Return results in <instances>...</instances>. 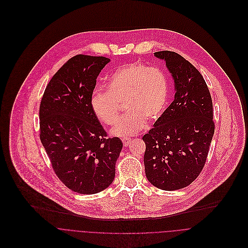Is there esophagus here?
Returning a JSON list of instances; mask_svg holds the SVG:
<instances>
[{
    "label": "esophagus",
    "instance_id": "34e87169",
    "mask_svg": "<svg viewBox=\"0 0 248 248\" xmlns=\"http://www.w3.org/2000/svg\"><path fill=\"white\" fill-rule=\"evenodd\" d=\"M122 142H123L124 146H128L129 143L131 142V139L130 138H123L122 139Z\"/></svg>",
    "mask_w": 248,
    "mask_h": 248
}]
</instances>
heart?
I'll return each instance as SVG.
<instances>
[{"label": "heart", "mask_w": 248, "mask_h": 248, "mask_svg": "<svg viewBox=\"0 0 248 248\" xmlns=\"http://www.w3.org/2000/svg\"><path fill=\"white\" fill-rule=\"evenodd\" d=\"M169 98V83L164 72L142 63H130L117 68L109 77L108 89H96L91 104L96 117L107 125L119 118L122 104L126 114L111 130L116 137L140 132L145 120L156 121L164 112Z\"/></svg>", "instance_id": "heart-1"}]
</instances>
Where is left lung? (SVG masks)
<instances>
[{
    "label": "left lung",
    "mask_w": 248,
    "mask_h": 248,
    "mask_svg": "<svg viewBox=\"0 0 248 248\" xmlns=\"http://www.w3.org/2000/svg\"><path fill=\"white\" fill-rule=\"evenodd\" d=\"M155 56L164 60L175 82V98L142 137L145 176L155 186L176 190L202 173L214 135L213 105L201 72L175 52Z\"/></svg>",
    "instance_id": "8db88e82"
}]
</instances>
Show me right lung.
<instances>
[{"instance_id":"1","label":"right lung","mask_w":248,"mask_h":248,"mask_svg":"<svg viewBox=\"0 0 248 248\" xmlns=\"http://www.w3.org/2000/svg\"><path fill=\"white\" fill-rule=\"evenodd\" d=\"M110 62L77 55L48 82L40 105V140L58 178L71 190L93 194L114 180L122 150L108 138L91 104L96 78Z\"/></svg>"}]
</instances>
